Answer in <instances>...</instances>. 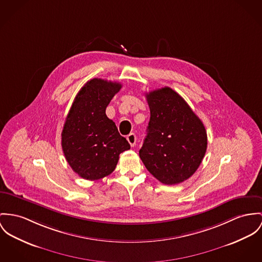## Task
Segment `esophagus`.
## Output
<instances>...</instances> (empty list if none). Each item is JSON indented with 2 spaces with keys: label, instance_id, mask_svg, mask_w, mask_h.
I'll list each match as a JSON object with an SVG mask.
<instances>
[{
  "label": "esophagus",
  "instance_id": "34e87169",
  "mask_svg": "<svg viewBox=\"0 0 262 262\" xmlns=\"http://www.w3.org/2000/svg\"><path fill=\"white\" fill-rule=\"evenodd\" d=\"M126 140L129 142L130 146H135L136 145V142H137V137L135 134H129L127 137H126Z\"/></svg>",
  "mask_w": 262,
  "mask_h": 262
}]
</instances>
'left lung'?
Masks as SVG:
<instances>
[{"mask_svg":"<svg viewBox=\"0 0 262 262\" xmlns=\"http://www.w3.org/2000/svg\"><path fill=\"white\" fill-rule=\"evenodd\" d=\"M145 97L150 119L140 158L161 183H181L202 163L207 147L205 127L187 102L170 88L149 92Z\"/></svg>","mask_w":262,"mask_h":262,"instance_id":"1","label":"left lung"}]
</instances>
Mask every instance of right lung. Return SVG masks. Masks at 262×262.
<instances>
[{"mask_svg":"<svg viewBox=\"0 0 262 262\" xmlns=\"http://www.w3.org/2000/svg\"><path fill=\"white\" fill-rule=\"evenodd\" d=\"M116 81L93 79L78 93L61 132V147L73 170L81 178L98 181L111 174L120 155L130 148L116 123L105 115L110 101L120 92Z\"/></svg>","mask_w":262,"mask_h":262,"instance_id":"add662e5","label":"right lung"}]
</instances>
